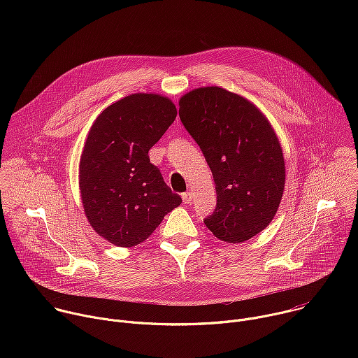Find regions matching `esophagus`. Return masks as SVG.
I'll return each instance as SVG.
<instances>
[{"instance_id":"34e87169","label":"esophagus","mask_w":358,"mask_h":358,"mask_svg":"<svg viewBox=\"0 0 358 358\" xmlns=\"http://www.w3.org/2000/svg\"><path fill=\"white\" fill-rule=\"evenodd\" d=\"M181 196H182L184 203H191V201H192V192L187 191V192H184Z\"/></svg>"}]
</instances>
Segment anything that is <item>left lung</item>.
Returning a JSON list of instances; mask_svg holds the SVG:
<instances>
[{
    "label": "left lung",
    "instance_id": "left-lung-1",
    "mask_svg": "<svg viewBox=\"0 0 358 358\" xmlns=\"http://www.w3.org/2000/svg\"><path fill=\"white\" fill-rule=\"evenodd\" d=\"M178 113L215 181L217 206L203 224L231 243L259 234L273 220L285 187L282 148L269 122L245 97L218 86L182 96Z\"/></svg>",
    "mask_w": 358,
    "mask_h": 358
}]
</instances>
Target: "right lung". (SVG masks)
I'll return each instance as SVG.
<instances>
[{
  "label": "right lung",
  "instance_id": "obj_1",
  "mask_svg": "<svg viewBox=\"0 0 358 358\" xmlns=\"http://www.w3.org/2000/svg\"><path fill=\"white\" fill-rule=\"evenodd\" d=\"M177 117L167 97L134 93L106 108L93 123L79 166L85 214L110 243L134 246L181 203L148 150Z\"/></svg>",
  "mask_w": 358,
  "mask_h": 358
}]
</instances>
